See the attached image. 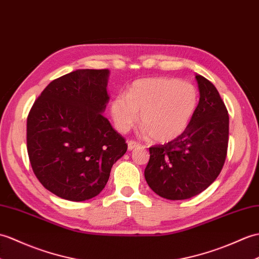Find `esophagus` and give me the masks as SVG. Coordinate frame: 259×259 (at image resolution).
I'll list each match as a JSON object with an SVG mask.
<instances>
[{
  "mask_svg": "<svg viewBox=\"0 0 259 259\" xmlns=\"http://www.w3.org/2000/svg\"><path fill=\"white\" fill-rule=\"evenodd\" d=\"M139 146H140V144L136 142V141H128V150H134Z\"/></svg>",
  "mask_w": 259,
  "mask_h": 259,
  "instance_id": "obj_1",
  "label": "esophagus"
}]
</instances>
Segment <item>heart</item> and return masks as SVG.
<instances>
[{
	"mask_svg": "<svg viewBox=\"0 0 259 259\" xmlns=\"http://www.w3.org/2000/svg\"><path fill=\"white\" fill-rule=\"evenodd\" d=\"M197 105L198 93L192 83L157 77L136 80L127 96L113 98L110 111L116 128L123 134L137 122L140 111L141 134L169 142L189 127Z\"/></svg>",
	"mask_w": 259,
	"mask_h": 259,
	"instance_id": "1",
	"label": "heart"
}]
</instances>
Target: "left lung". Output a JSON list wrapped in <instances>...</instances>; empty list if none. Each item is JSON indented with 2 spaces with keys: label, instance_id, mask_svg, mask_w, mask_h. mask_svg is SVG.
Wrapping results in <instances>:
<instances>
[{
  "label": "left lung",
  "instance_id": "left-lung-1",
  "mask_svg": "<svg viewBox=\"0 0 259 259\" xmlns=\"http://www.w3.org/2000/svg\"><path fill=\"white\" fill-rule=\"evenodd\" d=\"M200 101L181 136L149 149L144 178L167 200H186L206 190L221 173L228 144V112L213 83L196 75Z\"/></svg>",
  "mask_w": 259,
  "mask_h": 259
}]
</instances>
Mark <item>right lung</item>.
Listing matches in <instances>:
<instances>
[{
    "instance_id": "1",
    "label": "right lung",
    "mask_w": 259,
    "mask_h": 259,
    "mask_svg": "<svg viewBox=\"0 0 259 259\" xmlns=\"http://www.w3.org/2000/svg\"><path fill=\"white\" fill-rule=\"evenodd\" d=\"M108 69H77L53 80L27 117V152L38 181L64 200L81 202L104 190L127 143L104 113Z\"/></svg>"
}]
</instances>
